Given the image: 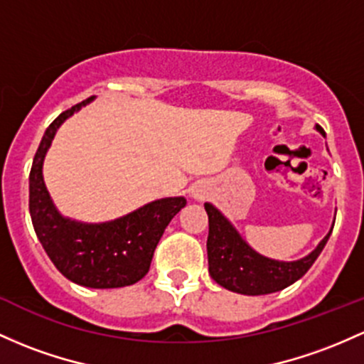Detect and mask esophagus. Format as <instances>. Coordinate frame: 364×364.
<instances>
[{
	"label": "esophagus",
	"instance_id": "1",
	"mask_svg": "<svg viewBox=\"0 0 364 364\" xmlns=\"http://www.w3.org/2000/svg\"><path fill=\"white\" fill-rule=\"evenodd\" d=\"M193 197L198 198V200H200V198H205V191L200 190V188H197V190L193 191Z\"/></svg>",
	"mask_w": 364,
	"mask_h": 364
}]
</instances>
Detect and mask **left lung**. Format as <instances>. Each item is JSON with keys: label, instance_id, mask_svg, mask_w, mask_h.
Here are the masks:
<instances>
[{"label": "left lung", "instance_id": "1", "mask_svg": "<svg viewBox=\"0 0 364 364\" xmlns=\"http://www.w3.org/2000/svg\"><path fill=\"white\" fill-rule=\"evenodd\" d=\"M316 131L325 136V131L318 124ZM203 207L209 215V237H207L209 274L226 290L243 295L279 292L304 277L321 254L333 230L331 226L328 235L306 257L297 261H277L255 252L240 237L237 228L213 203L207 202L203 203Z\"/></svg>", "mask_w": 364, "mask_h": 364}]
</instances>
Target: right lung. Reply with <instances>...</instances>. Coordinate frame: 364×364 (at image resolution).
Instances as JSON below:
<instances>
[{
    "mask_svg": "<svg viewBox=\"0 0 364 364\" xmlns=\"http://www.w3.org/2000/svg\"><path fill=\"white\" fill-rule=\"evenodd\" d=\"M93 98L62 112L43 134L29 174V213L43 249L63 277L90 289H119L149 273L164 230L186 198H159L105 223L75 221L58 213L46 190L43 162L58 127Z\"/></svg>",
    "mask_w": 364,
    "mask_h": 364,
    "instance_id": "right-lung-1",
    "label": "right lung"
}]
</instances>
